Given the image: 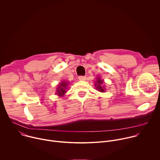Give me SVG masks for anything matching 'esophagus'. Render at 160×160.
<instances>
[{
    "instance_id": "1",
    "label": "esophagus",
    "mask_w": 160,
    "mask_h": 160,
    "mask_svg": "<svg viewBox=\"0 0 160 160\" xmlns=\"http://www.w3.org/2000/svg\"><path fill=\"white\" fill-rule=\"evenodd\" d=\"M78 79H79V80H80V81H85V80H86V77H84V76H80V77H78Z\"/></svg>"
}]
</instances>
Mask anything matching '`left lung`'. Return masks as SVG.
Returning <instances> with one entry per match:
<instances>
[{
	"label": "left lung",
	"mask_w": 160,
	"mask_h": 160,
	"mask_svg": "<svg viewBox=\"0 0 160 160\" xmlns=\"http://www.w3.org/2000/svg\"><path fill=\"white\" fill-rule=\"evenodd\" d=\"M95 86L96 87V89L98 90H99V92H105V87L104 86H102V83H103V80H101L100 77H98L97 78V81L95 82Z\"/></svg>",
	"instance_id": "1"
}]
</instances>
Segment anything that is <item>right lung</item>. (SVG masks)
<instances>
[{
  "label": "right lung",
  "instance_id": "right-lung-1",
  "mask_svg": "<svg viewBox=\"0 0 160 160\" xmlns=\"http://www.w3.org/2000/svg\"><path fill=\"white\" fill-rule=\"evenodd\" d=\"M68 83L66 81H62L59 85L58 86L57 90H56V94L58 96H63L64 94L66 92V88L68 87Z\"/></svg>",
  "mask_w": 160,
  "mask_h": 160
}]
</instances>
